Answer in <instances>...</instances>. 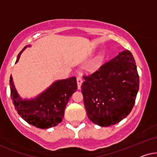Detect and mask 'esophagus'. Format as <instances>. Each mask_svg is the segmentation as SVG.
I'll use <instances>...</instances> for the list:
<instances>
[{"instance_id":"34e87169","label":"esophagus","mask_w":157,"mask_h":157,"mask_svg":"<svg viewBox=\"0 0 157 157\" xmlns=\"http://www.w3.org/2000/svg\"><path fill=\"white\" fill-rule=\"evenodd\" d=\"M82 81H83V79L82 78V77L79 76L77 77V87H78V89H80Z\"/></svg>"}]
</instances>
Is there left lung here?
I'll use <instances>...</instances> for the list:
<instances>
[{"instance_id": "obj_1", "label": "left lung", "mask_w": 157, "mask_h": 157, "mask_svg": "<svg viewBox=\"0 0 157 157\" xmlns=\"http://www.w3.org/2000/svg\"><path fill=\"white\" fill-rule=\"evenodd\" d=\"M83 78L85 108L93 124L113 126L130 113L139 88V74L130 51L121 52Z\"/></svg>"}]
</instances>
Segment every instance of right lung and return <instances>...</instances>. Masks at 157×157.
I'll return each instance as SVG.
<instances>
[{
  "label": "right lung",
  "mask_w": 157,
  "mask_h": 157,
  "mask_svg": "<svg viewBox=\"0 0 157 157\" xmlns=\"http://www.w3.org/2000/svg\"><path fill=\"white\" fill-rule=\"evenodd\" d=\"M27 47L18 54L16 63ZM10 89L13 104L21 117L36 128H49L57 126L62 121L67 104L77 90V85L75 77L57 80L34 99L23 100L18 95L10 76Z\"/></svg>",
  "instance_id": "obj_1"
}]
</instances>
